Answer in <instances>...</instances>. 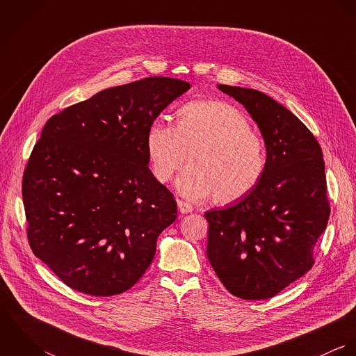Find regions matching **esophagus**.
<instances>
[{
	"instance_id": "34e87169",
	"label": "esophagus",
	"mask_w": 356,
	"mask_h": 356,
	"mask_svg": "<svg viewBox=\"0 0 356 356\" xmlns=\"http://www.w3.org/2000/svg\"><path fill=\"white\" fill-rule=\"evenodd\" d=\"M177 204H178V209H179L181 213H189V212L193 211V207H192L191 204L184 202V200H179V199H178Z\"/></svg>"
}]
</instances>
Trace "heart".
Wrapping results in <instances>:
<instances>
[{"mask_svg":"<svg viewBox=\"0 0 356 356\" xmlns=\"http://www.w3.org/2000/svg\"><path fill=\"white\" fill-rule=\"evenodd\" d=\"M145 147L153 175L170 181L188 160L191 167L178 179L188 197L219 205L237 203L260 184L267 153L263 138L245 113L223 100L188 102L177 113V127L153 122Z\"/></svg>","mask_w":356,"mask_h":356,"instance_id":"obj_1","label":"heart"}]
</instances>
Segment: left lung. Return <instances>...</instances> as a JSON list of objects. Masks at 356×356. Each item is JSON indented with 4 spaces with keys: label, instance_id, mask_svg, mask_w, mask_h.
Returning <instances> with one entry per match:
<instances>
[{
    "label": "left lung",
    "instance_id": "obj_1",
    "mask_svg": "<svg viewBox=\"0 0 356 356\" xmlns=\"http://www.w3.org/2000/svg\"><path fill=\"white\" fill-rule=\"evenodd\" d=\"M243 104L266 144L264 175L251 195L205 212L207 256L225 288L244 300L275 296L312 267L330 205L322 149L289 109L264 93L219 85Z\"/></svg>",
    "mask_w": 356,
    "mask_h": 356
}]
</instances>
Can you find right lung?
I'll list each match as a JSON object with an SVG mask.
<instances>
[{"instance_id": "1", "label": "right lung", "mask_w": 356, "mask_h": 356, "mask_svg": "<svg viewBox=\"0 0 356 356\" xmlns=\"http://www.w3.org/2000/svg\"><path fill=\"white\" fill-rule=\"evenodd\" d=\"M189 89L181 79L145 78L71 105L44 126L23 174L27 237L67 286L113 296L151 266L177 202L148 167L147 133Z\"/></svg>"}]
</instances>
